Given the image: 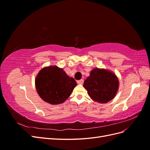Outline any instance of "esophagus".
<instances>
[{
    "label": "esophagus",
    "instance_id": "obj_1",
    "mask_svg": "<svg viewBox=\"0 0 150 150\" xmlns=\"http://www.w3.org/2000/svg\"><path fill=\"white\" fill-rule=\"evenodd\" d=\"M77 83H78V84H83L84 79H80V80L77 81Z\"/></svg>",
    "mask_w": 150,
    "mask_h": 150
}]
</instances>
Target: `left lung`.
Segmentation results:
<instances>
[{"label": "left lung", "mask_w": 150, "mask_h": 150, "mask_svg": "<svg viewBox=\"0 0 150 150\" xmlns=\"http://www.w3.org/2000/svg\"><path fill=\"white\" fill-rule=\"evenodd\" d=\"M84 87L94 101L106 103L115 98L119 87V81L112 72L95 68L90 72Z\"/></svg>", "instance_id": "8db88e82"}]
</instances>
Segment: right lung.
<instances>
[{
    "label": "right lung",
    "mask_w": 150,
    "mask_h": 150,
    "mask_svg": "<svg viewBox=\"0 0 150 150\" xmlns=\"http://www.w3.org/2000/svg\"><path fill=\"white\" fill-rule=\"evenodd\" d=\"M35 82L39 96L51 104L64 102L77 85L73 78L68 76L62 69L55 66L40 70Z\"/></svg>",
    "instance_id": "right-lung-1"
}]
</instances>
